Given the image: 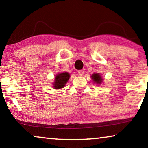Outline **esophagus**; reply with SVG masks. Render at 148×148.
<instances>
[{
  "label": "esophagus",
  "mask_w": 148,
  "mask_h": 148,
  "mask_svg": "<svg viewBox=\"0 0 148 148\" xmlns=\"http://www.w3.org/2000/svg\"><path fill=\"white\" fill-rule=\"evenodd\" d=\"M77 73H78V74L79 75V76H83V75L84 74V71H82V70H81V71H77Z\"/></svg>",
  "instance_id": "34e87169"
}]
</instances>
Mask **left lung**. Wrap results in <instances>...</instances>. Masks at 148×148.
I'll return each instance as SVG.
<instances>
[{
  "instance_id": "left-lung-1",
  "label": "left lung",
  "mask_w": 148,
  "mask_h": 148,
  "mask_svg": "<svg viewBox=\"0 0 148 148\" xmlns=\"http://www.w3.org/2000/svg\"><path fill=\"white\" fill-rule=\"evenodd\" d=\"M91 79L92 82H94L95 84H97V85H101L102 82H103V78H102L101 75L99 73H94L91 76Z\"/></svg>"
}]
</instances>
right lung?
I'll return each instance as SVG.
<instances>
[{"mask_svg":"<svg viewBox=\"0 0 148 148\" xmlns=\"http://www.w3.org/2000/svg\"><path fill=\"white\" fill-rule=\"evenodd\" d=\"M71 77V75L66 72H61L56 74L53 84V87L55 89H60L63 88L66 84L67 82Z\"/></svg>","mask_w":148,"mask_h":148,"instance_id":"add662e5","label":"right lung"}]
</instances>
